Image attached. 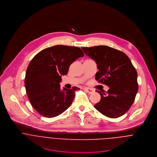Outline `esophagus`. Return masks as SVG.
I'll list each match as a JSON object with an SVG mask.
<instances>
[{
    "instance_id": "obj_1",
    "label": "esophagus",
    "mask_w": 157,
    "mask_h": 157,
    "mask_svg": "<svg viewBox=\"0 0 157 157\" xmlns=\"http://www.w3.org/2000/svg\"><path fill=\"white\" fill-rule=\"evenodd\" d=\"M87 93H88L89 94H92L94 93V90H93L92 88H83Z\"/></svg>"
}]
</instances>
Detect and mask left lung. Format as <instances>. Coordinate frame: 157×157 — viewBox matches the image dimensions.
<instances>
[{
	"instance_id": "1",
	"label": "left lung",
	"mask_w": 157,
	"mask_h": 157,
	"mask_svg": "<svg viewBox=\"0 0 157 157\" xmlns=\"http://www.w3.org/2000/svg\"><path fill=\"white\" fill-rule=\"evenodd\" d=\"M82 48L97 64L99 71L95 79L109 87L106 94L98 91L101 100L94 107L109 118L124 115L134 102L138 90L137 74L131 60L123 52L107 46Z\"/></svg>"
}]
</instances>
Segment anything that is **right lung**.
Instances as JSON below:
<instances>
[{
	"label": "right lung",
	"mask_w": 157,
	"mask_h": 157,
	"mask_svg": "<svg viewBox=\"0 0 157 157\" xmlns=\"http://www.w3.org/2000/svg\"><path fill=\"white\" fill-rule=\"evenodd\" d=\"M83 56L78 47L59 45L42 50L31 61L26 72L25 88L30 103L41 115L56 117L71 105L79 88L61 89L59 83L70 65Z\"/></svg>",
	"instance_id": "right-lung-1"
}]
</instances>
